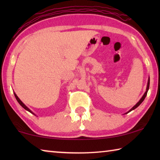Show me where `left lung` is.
<instances>
[{
  "label": "left lung",
  "mask_w": 160,
  "mask_h": 160,
  "mask_svg": "<svg viewBox=\"0 0 160 160\" xmlns=\"http://www.w3.org/2000/svg\"><path fill=\"white\" fill-rule=\"evenodd\" d=\"M149 87H150V77H149V78H148V85H147V88H146V91H145V92L144 93V94H143L142 95V97H141V99H140L139 101H138V102L135 105V106H133L132 107L131 109H130L128 112H126L125 114H126V113H129L130 112H131V111H132V110H134L135 109H136V108L139 106V105L141 104V103L144 101V99H145V97H146V95H147V93H148V90H149Z\"/></svg>",
  "instance_id": "left-lung-1"
}]
</instances>
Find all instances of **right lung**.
<instances>
[{"label": "right lung", "mask_w": 160, "mask_h": 160, "mask_svg": "<svg viewBox=\"0 0 160 160\" xmlns=\"http://www.w3.org/2000/svg\"><path fill=\"white\" fill-rule=\"evenodd\" d=\"M14 94H15V98H16V99H17V101L18 102V103H19V104H20L21 105V106H22V107L24 108V109H25V110H27V111H28V112H30V113H32V114H34V115H35V114H34V113L33 112H32V111H31L30 109H29V108H28V107H27V106H26V105H25V104H24V103H23L22 102V101H21V100L20 99V98H19V97H18L17 96V94H15V92H14Z\"/></svg>", "instance_id": "1"}]
</instances>
